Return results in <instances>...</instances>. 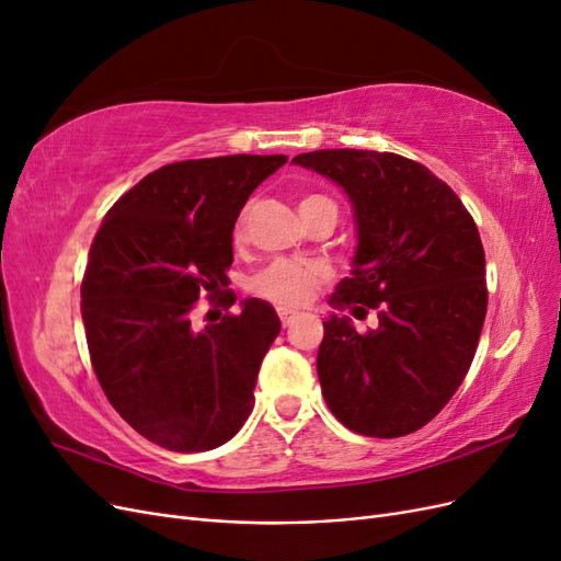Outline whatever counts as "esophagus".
<instances>
[{"mask_svg": "<svg viewBox=\"0 0 561 561\" xmlns=\"http://www.w3.org/2000/svg\"><path fill=\"white\" fill-rule=\"evenodd\" d=\"M278 318H280L283 325H287V322H290V320L295 318V311L287 309V307H280V309H278Z\"/></svg>", "mask_w": 561, "mask_h": 561, "instance_id": "esophagus-1", "label": "esophagus"}]
</instances>
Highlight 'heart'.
Masks as SVG:
<instances>
[{
  "label": "heart",
  "mask_w": 561,
  "mask_h": 561,
  "mask_svg": "<svg viewBox=\"0 0 561 561\" xmlns=\"http://www.w3.org/2000/svg\"><path fill=\"white\" fill-rule=\"evenodd\" d=\"M316 201H328L325 196H304L301 206H309ZM243 236V217L239 227H236V239ZM328 266L320 262H297V260H276L266 268H262L257 276L252 278L250 287L254 295H260L268 301L280 304V307H297V304L307 301L316 287L328 278Z\"/></svg>",
  "instance_id": "heart-1"
}]
</instances>
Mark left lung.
I'll list each match as a JSON object with an SVG mask.
<instances>
[{
	"instance_id": "1",
	"label": "left lung",
	"mask_w": 561,
	"mask_h": 561,
	"mask_svg": "<svg viewBox=\"0 0 561 561\" xmlns=\"http://www.w3.org/2000/svg\"><path fill=\"white\" fill-rule=\"evenodd\" d=\"M293 163L344 190L353 208L351 278L330 307L377 311L360 334L330 313L318 379L330 412L369 437L419 431L461 386L486 316L480 231L449 186L426 165L390 151L320 149Z\"/></svg>"
}]
</instances>
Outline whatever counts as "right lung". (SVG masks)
<instances>
[{
    "label": "right lung",
    "mask_w": 561,
    "mask_h": 561,
    "mask_svg": "<svg viewBox=\"0 0 561 561\" xmlns=\"http://www.w3.org/2000/svg\"><path fill=\"white\" fill-rule=\"evenodd\" d=\"M287 161L233 154L168 163L118 198L81 283V318L107 400L149 443L208 451L231 439L280 320L268 301L196 325L203 290L227 283L245 201ZM233 293L225 307H233Z\"/></svg>",
    "instance_id": "1"
}]
</instances>
